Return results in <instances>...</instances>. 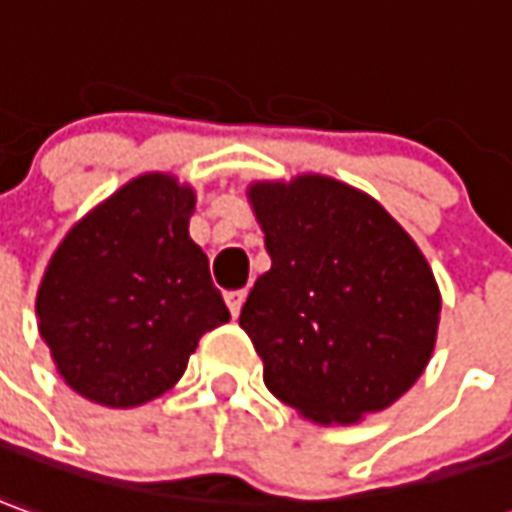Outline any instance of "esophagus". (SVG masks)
<instances>
[{"mask_svg": "<svg viewBox=\"0 0 512 512\" xmlns=\"http://www.w3.org/2000/svg\"><path fill=\"white\" fill-rule=\"evenodd\" d=\"M225 303H228V309H231V315L239 317V312H242V303H245V290H231V292H225Z\"/></svg>", "mask_w": 512, "mask_h": 512, "instance_id": "esophagus-1", "label": "esophagus"}]
</instances>
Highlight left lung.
Wrapping results in <instances>:
<instances>
[{
  "mask_svg": "<svg viewBox=\"0 0 512 512\" xmlns=\"http://www.w3.org/2000/svg\"><path fill=\"white\" fill-rule=\"evenodd\" d=\"M248 203L273 264L239 326L267 390L323 426L387 410L438 340V281L415 239L368 192L317 172L248 183Z\"/></svg>",
  "mask_w": 512,
  "mask_h": 512,
  "instance_id": "1",
  "label": "left lung"
}]
</instances>
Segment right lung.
Instances as JSON below:
<instances>
[{"label":"right lung","mask_w":512,"mask_h":512,"mask_svg":"<svg viewBox=\"0 0 512 512\" xmlns=\"http://www.w3.org/2000/svg\"><path fill=\"white\" fill-rule=\"evenodd\" d=\"M197 192L144 172L74 222L35 295L41 340L77 396L142 407L175 387L206 331L231 320L189 236Z\"/></svg>","instance_id":"right-lung-1"}]
</instances>
